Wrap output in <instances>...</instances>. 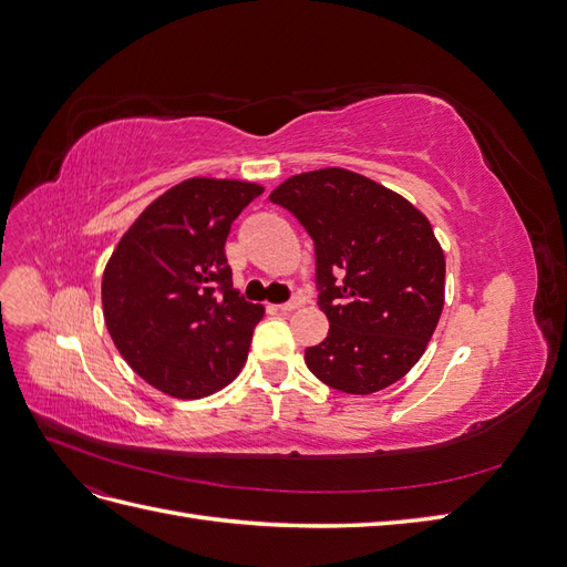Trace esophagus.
<instances>
[{"label":"esophagus","mask_w":567,"mask_h":567,"mask_svg":"<svg viewBox=\"0 0 567 567\" xmlns=\"http://www.w3.org/2000/svg\"><path fill=\"white\" fill-rule=\"evenodd\" d=\"M300 305H302V300H300V298H293V300H288V302L277 305V310H279V312H293V310H298Z\"/></svg>","instance_id":"esophagus-1"}]
</instances>
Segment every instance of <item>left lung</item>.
<instances>
[{
  "label": "left lung",
  "mask_w": 567,
  "mask_h": 567,
  "mask_svg": "<svg viewBox=\"0 0 567 567\" xmlns=\"http://www.w3.org/2000/svg\"><path fill=\"white\" fill-rule=\"evenodd\" d=\"M269 200L315 241L329 336L305 350L321 383L379 392L425 352L444 305V252L431 221L390 188L342 167L286 179Z\"/></svg>",
  "instance_id": "1"
}]
</instances>
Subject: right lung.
I'll return each instance as SVG.
<instances>
[{
  "label": "right lung",
  "mask_w": 567,
  "mask_h": 567,
  "mask_svg": "<svg viewBox=\"0 0 567 567\" xmlns=\"http://www.w3.org/2000/svg\"><path fill=\"white\" fill-rule=\"evenodd\" d=\"M262 186L194 177L169 188L120 238L101 281L106 329L146 383L198 400L236 379L262 305L231 284L225 244Z\"/></svg>",
  "instance_id": "right-lung-1"
}]
</instances>
